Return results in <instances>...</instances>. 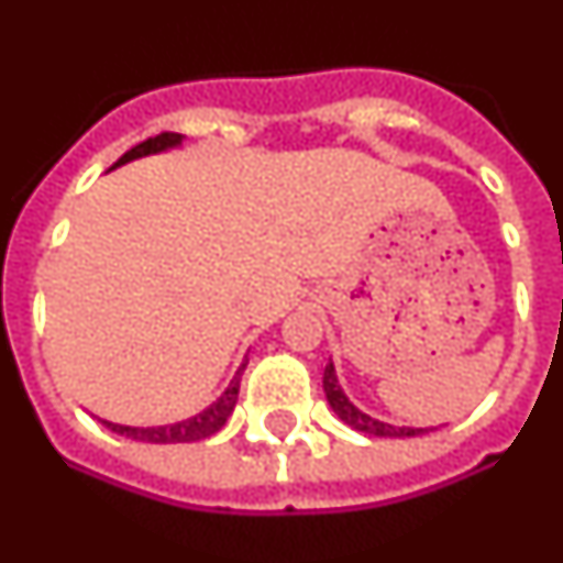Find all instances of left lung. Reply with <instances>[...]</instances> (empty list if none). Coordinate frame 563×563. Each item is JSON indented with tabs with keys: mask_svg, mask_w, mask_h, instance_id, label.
I'll use <instances>...</instances> for the list:
<instances>
[{
	"mask_svg": "<svg viewBox=\"0 0 563 563\" xmlns=\"http://www.w3.org/2000/svg\"><path fill=\"white\" fill-rule=\"evenodd\" d=\"M324 395H327V400H330L332 411H335V415L341 417L346 426H350V429L363 431V434H372V437H420V434H426V431H431V429H411V426H389V422L375 420V417L363 415L355 402H350V397L343 395L341 383H338V375H335V363H332V361L327 363V369H324Z\"/></svg>",
	"mask_w": 563,
	"mask_h": 563,
	"instance_id": "8db88e82",
	"label": "left lung"
}]
</instances>
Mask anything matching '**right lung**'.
Returning a JSON list of instances; mask_svg holds the SVG:
<instances>
[{"label": "right lung", "mask_w": 563, "mask_h": 563, "mask_svg": "<svg viewBox=\"0 0 563 563\" xmlns=\"http://www.w3.org/2000/svg\"><path fill=\"white\" fill-rule=\"evenodd\" d=\"M180 143H183V134L163 132V134H157V137H148V141H143V143H137L134 148H129V152L123 154L121 161L114 163L112 168L123 166V163L137 161V157H146V154L168 152V148H177ZM245 366H247V361L239 366L236 375H233V380L228 383V389L217 397V402H211L206 411L188 417V420L172 422V426H152V429H141V426H121V422H109V420H103V426H107L109 431H114V434L129 437V440L157 442V445H166V442L206 440V437L217 434V431H220L222 426L228 422V417H231L233 406H236V397H239V380H242V372H245Z\"/></svg>", "instance_id": "obj_1"}]
</instances>
